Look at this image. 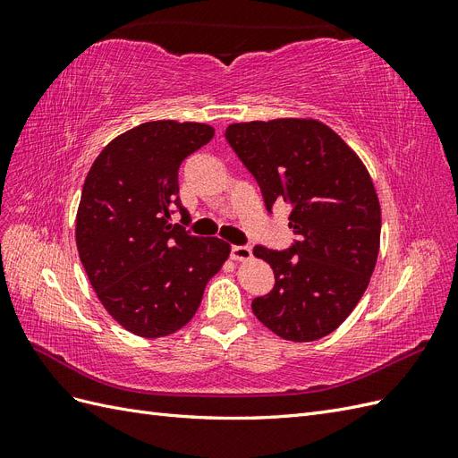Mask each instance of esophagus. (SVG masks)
<instances>
[{
	"label": "esophagus",
	"mask_w": 458,
	"mask_h": 458,
	"mask_svg": "<svg viewBox=\"0 0 458 458\" xmlns=\"http://www.w3.org/2000/svg\"><path fill=\"white\" fill-rule=\"evenodd\" d=\"M231 258L237 261H244L252 258V248L248 244H233L231 246Z\"/></svg>",
	"instance_id": "obj_1"
}]
</instances>
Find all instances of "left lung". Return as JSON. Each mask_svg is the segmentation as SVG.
Segmentation results:
<instances>
[{
  "mask_svg": "<svg viewBox=\"0 0 458 458\" xmlns=\"http://www.w3.org/2000/svg\"><path fill=\"white\" fill-rule=\"evenodd\" d=\"M225 140L259 185L271 214L290 204L294 241L284 250L254 246L273 273L252 311L276 336L313 342L348 317L378 258L380 204L372 179L325 123L303 118L231 123Z\"/></svg>",
  "mask_w": 458,
  "mask_h": 458,
  "instance_id": "8db88e82",
  "label": "left lung"
}]
</instances>
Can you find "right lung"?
<instances>
[{
    "instance_id": "obj_1",
    "label": "right lung",
    "mask_w": 458,
    "mask_h": 458,
    "mask_svg": "<svg viewBox=\"0 0 458 458\" xmlns=\"http://www.w3.org/2000/svg\"><path fill=\"white\" fill-rule=\"evenodd\" d=\"M212 137L214 128L197 122L141 123L103 148L81 189V266L105 310L137 336L185 327L231 252L225 241L185 229L191 217L177 197L179 165Z\"/></svg>"
}]
</instances>
